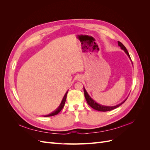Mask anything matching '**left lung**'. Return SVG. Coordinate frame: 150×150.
<instances>
[{
  "mask_svg": "<svg viewBox=\"0 0 150 150\" xmlns=\"http://www.w3.org/2000/svg\"><path fill=\"white\" fill-rule=\"evenodd\" d=\"M117 43H118V46L121 47V49L122 50H123V51L125 52V53L127 54V56H128L129 57V58L131 59L129 54L128 51H127V49H126V48L125 47L124 45L120 41H117ZM131 62H132V61H131ZM84 96H85V98L86 99V101H87V103H88L89 105L91 108H93V109H94V110H96L97 111H111L112 110H114V109H116V108L121 106L122 103H124L125 102V101L127 99V98H127L125 101H123L122 103H121L118 104H117V105H116V106H108L101 105V104H99L97 103L94 100H93V99L90 97V96L88 94V92L86 91V90L84 88Z\"/></svg>",
  "mask_w": 150,
  "mask_h": 150,
  "instance_id": "8db88e82",
  "label": "left lung"
}]
</instances>
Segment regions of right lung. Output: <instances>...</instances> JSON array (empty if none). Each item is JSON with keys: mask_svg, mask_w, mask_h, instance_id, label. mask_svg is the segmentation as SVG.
Wrapping results in <instances>:
<instances>
[{"mask_svg": "<svg viewBox=\"0 0 150 150\" xmlns=\"http://www.w3.org/2000/svg\"><path fill=\"white\" fill-rule=\"evenodd\" d=\"M67 92H68V91L66 93V94H64V97H63V98H62V101H61V104H60V105L59 106V107L56 109V110L55 111H53L52 112L50 113V114H49V115H47L43 116H45V117H47V116H52L57 115L58 113L59 112L62 110V109L63 108V107H64V104H65V102H66V98H67Z\"/></svg>", "mask_w": 150, "mask_h": 150, "instance_id": "1", "label": "right lung"}]
</instances>
